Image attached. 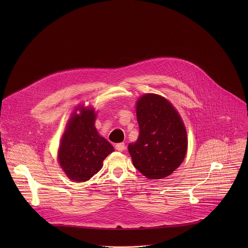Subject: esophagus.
Returning <instances> with one entry per match:
<instances>
[{
    "label": "esophagus",
    "mask_w": 248,
    "mask_h": 248,
    "mask_svg": "<svg viewBox=\"0 0 248 248\" xmlns=\"http://www.w3.org/2000/svg\"><path fill=\"white\" fill-rule=\"evenodd\" d=\"M115 149L117 151H119V152H122V151H124L126 149V147H125V144L122 142V143H117L115 145Z\"/></svg>",
    "instance_id": "esophagus-1"
}]
</instances>
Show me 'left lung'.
Returning a JSON list of instances; mask_svg holds the SVG:
<instances>
[{"mask_svg":"<svg viewBox=\"0 0 248 248\" xmlns=\"http://www.w3.org/2000/svg\"><path fill=\"white\" fill-rule=\"evenodd\" d=\"M140 136L128 146L134 166L150 179L170 176L183 161L187 135L177 109L164 97L147 93L137 103Z\"/></svg>","mask_w":248,"mask_h":248,"instance_id":"1","label":"left lung"}]
</instances>
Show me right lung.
I'll use <instances>...</instances> for the list:
<instances>
[{
	"label": "right lung",
	"mask_w": 248,
	"mask_h": 248,
	"mask_svg": "<svg viewBox=\"0 0 248 248\" xmlns=\"http://www.w3.org/2000/svg\"><path fill=\"white\" fill-rule=\"evenodd\" d=\"M81 108V114H72L58 151L59 163L68 177L87 181L97 174L113 147L100 137L95 129L93 108Z\"/></svg>",
	"instance_id": "obj_1"
}]
</instances>
